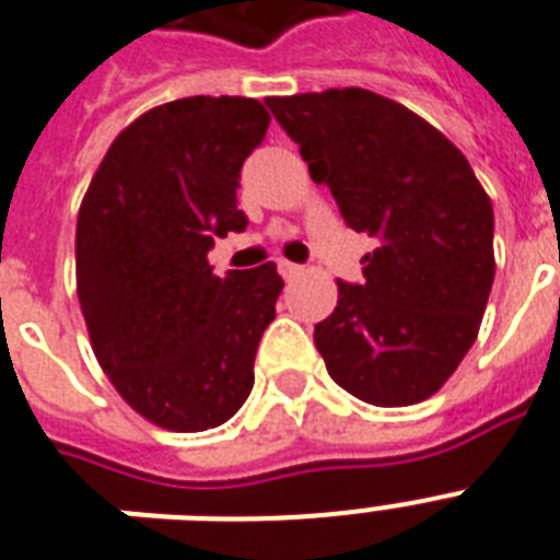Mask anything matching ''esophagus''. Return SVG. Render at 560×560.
Listing matches in <instances>:
<instances>
[{
  "label": "esophagus",
  "instance_id": "esophagus-1",
  "mask_svg": "<svg viewBox=\"0 0 560 560\" xmlns=\"http://www.w3.org/2000/svg\"><path fill=\"white\" fill-rule=\"evenodd\" d=\"M277 271L285 277V280H292V277H298L303 271L298 262H289V259H277Z\"/></svg>",
  "mask_w": 560,
  "mask_h": 560
}]
</instances>
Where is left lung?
<instances>
[{"label":"left lung","instance_id":"obj_1","mask_svg":"<svg viewBox=\"0 0 560 560\" xmlns=\"http://www.w3.org/2000/svg\"><path fill=\"white\" fill-rule=\"evenodd\" d=\"M280 127L332 190L343 222L378 240L364 283L338 280L315 326L335 384L378 407L424 401L480 332L494 283V210L440 129L366 89L268 97Z\"/></svg>","mask_w":560,"mask_h":560}]
</instances>
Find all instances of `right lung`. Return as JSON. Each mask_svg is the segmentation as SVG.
I'll return each mask as SVG.
<instances>
[{"label": "right lung", "instance_id": "right-lung-1", "mask_svg": "<svg viewBox=\"0 0 560 560\" xmlns=\"http://www.w3.org/2000/svg\"><path fill=\"white\" fill-rule=\"evenodd\" d=\"M254 97H182L136 118L103 155L78 213V298L115 390L159 428L228 422L283 277L275 262L213 275L217 236L245 231L243 161L266 138Z\"/></svg>", "mask_w": 560, "mask_h": 560}]
</instances>
